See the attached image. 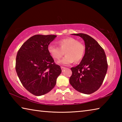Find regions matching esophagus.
<instances>
[{
	"label": "esophagus",
	"instance_id": "esophagus-1",
	"mask_svg": "<svg viewBox=\"0 0 122 122\" xmlns=\"http://www.w3.org/2000/svg\"><path fill=\"white\" fill-rule=\"evenodd\" d=\"M61 69H62V71H64V70H65V69H66V68H65V67H61Z\"/></svg>",
	"mask_w": 122,
	"mask_h": 122
}]
</instances>
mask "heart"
<instances>
[{
	"label": "heart",
	"mask_w": 122,
	"mask_h": 122,
	"mask_svg": "<svg viewBox=\"0 0 122 122\" xmlns=\"http://www.w3.org/2000/svg\"><path fill=\"white\" fill-rule=\"evenodd\" d=\"M59 47L50 45L48 46V51L54 59H60L64 54L66 55L57 63L63 65H69L74 60L78 62L81 60L85 52V46L83 43L77 41L73 37H67L57 41Z\"/></svg>",
	"instance_id": "heart-1"
}]
</instances>
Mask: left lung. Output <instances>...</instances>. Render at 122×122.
Segmentation results:
<instances>
[{"label":"left lung","instance_id":"8db88e82","mask_svg":"<svg viewBox=\"0 0 122 122\" xmlns=\"http://www.w3.org/2000/svg\"><path fill=\"white\" fill-rule=\"evenodd\" d=\"M80 36L85 42V54L79 65L71 68L69 78L71 86L78 92L91 94L102 85L108 69L106 53L92 37L83 33L73 34Z\"/></svg>","mask_w":122,"mask_h":122}]
</instances>
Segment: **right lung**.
Listing matches in <instances>:
<instances>
[{
  "label": "right lung",
  "instance_id": "add662e5",
  "mask_svg": "<svg viewBox=\"0 0 122 122\" xmlns=\"http://www.w3.org/2000/svg\"><path fill=\"white\" fill-rule=\"evenodd\" d=\"M55 35H35L20 47L16 57L15 70L26 90L36 96L45 95L52 89L61 73L48 51Z\"/></svg>",
  "mask_w": 122,
  "mask_h": 122
}]
</instances>
